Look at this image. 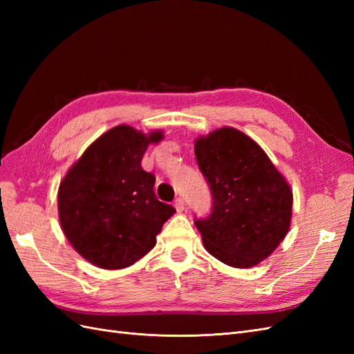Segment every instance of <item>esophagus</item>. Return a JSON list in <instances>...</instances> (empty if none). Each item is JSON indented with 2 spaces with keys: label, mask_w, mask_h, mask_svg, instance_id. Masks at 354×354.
Instances as JSON below:
<instances>
[{
  "label": "esophagus",
  "mask_w": 354,
  "mask_h": 354,
  "mask_svg": "<svg viewBox=\"0 0 354 354\" xmlns=\"http://www.w3.org/2000/svg\"><path fill=\"white\" fill-rule=\"evenodd\" d=\"M174 207L177 212H183L185 211V199L183 198H177L174 202Z\"/></svg>",
  "instance_id": "34e87169"
}]
</instances>
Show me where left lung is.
<instances>
[{
  "instance_id": "1",
  "label": "left lung",
  "mask_w": 354,
  "mask_h": 354,
  "mask_svg": "<svg viewBox=\"0 0 354 354\" xmlns=\"http://www.w3.org/2000/svg\"><path fill=\"white\" fill-rule=\"evenodd\" d=\"M195 155L212 194L209 217L195 221L203 246L236 269L260 264L291 227V186L260 145L233 127L199 136Z\"/></svg>"
}]
</instances>
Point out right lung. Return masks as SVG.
<instances>
[{
  "label": "right lung",
  "instance_id": "1",
  "mask_svg": "<svg viewBox=\"0 0 354 354\" xmlns=\"http://www.w3.org/2000/svg\"><path fill=\"white\" fill-rule=\"evenodd\" d=\"M145 134L116 125L94 140L63 177L57 192L63 233L82 259L106 270L130 267L156 245V234L176 209L158 201L155 176L142 168L151 143Z\"/></svg>",
  "mask_w": 354,
  "mask_h": 354
}]
</instances>
